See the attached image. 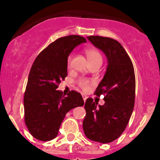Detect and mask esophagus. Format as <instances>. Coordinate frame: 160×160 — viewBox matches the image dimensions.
<instances>
[{
  "mask_svg": "<svg viewBox=\"0 0 160 160\" xmlns=\"http://www.w3.org/2000/svg\"><path fill=\"white\" fill-rule=\"evenodd\" d=\"M82 98H83V100H84V102H86V100H87V97L85 94H82Z\"/></svg>",
  "mask_w": 160,
  "mask_h": 160,
  "instance_id": "34e87169",
  "label": "esophagus"
}]
</instances>
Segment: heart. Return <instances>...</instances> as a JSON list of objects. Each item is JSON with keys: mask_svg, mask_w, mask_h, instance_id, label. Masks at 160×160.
Segmentation results:
<instances>
[{"mask_svg": "<svg viewBox=\"0 0 160 160\" xmlns=\"http://www.w3.org/2000/svg\"><path fill=\"white\" fill-rule=\"evenodd\" d=\"M85 53L87 54V57L88 58V61L90 63L94 62H102V57L101 53L98 50L92 48H89L85 50ZM72 60V55H70L68 58V65L70 66V62ZM78 84L82 90H87L90 86V82L87 78H80L78 81Z\"/></svg>", "mask_w": 160, "mask_h": 160, "instance_id": "obj_1", "label": "heart"}]
</instances>
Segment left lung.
Here are the masks:
<instances>
[{"label":"left lung","instance_id":"obj_1","mask_svg":"<svg viewBox=\"0 0 160 160\" xmlns=\"http://www.w3.org/2000/svg\"><path fill=\"white\" fill-rule=\"evenodd\" d=\"M87 38L105 53L108 66L94 92L98 97L104 95L105 103L97 107L93 98H87L83 131L90 140L107 143L122 135L131 116L135 98V70L128 53L116 40L101 36Z\"/></svg>","mask_w":160,"mask_h":160}]
</instances>
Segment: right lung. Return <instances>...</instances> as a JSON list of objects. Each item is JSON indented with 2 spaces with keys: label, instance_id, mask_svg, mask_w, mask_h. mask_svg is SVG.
Returning <instances> with one entry per match:
<instances>
[{
  "label": "right lung",
  "instance_id": "1",
  "mask_svg": "<svg viewBox=\"0 0 160 160\" xmlns=\"http://www.w3.org/2000/svg\"><path fill=\"white\" fill-rule=\"evenodd\" d=\"M87 39L78 35L60 38L44 49L33 62L24 94L25 122L31 135L49 141L58 134L66 113L84 105L81 94H67L57 90L67 76V58L77 46Z\"/></svg>",
  "mask_w": 160,
  "mask_h": 160
}]
</instances>
